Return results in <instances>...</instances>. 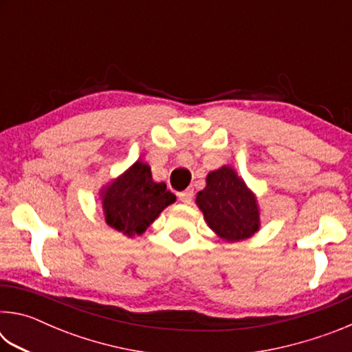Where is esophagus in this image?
I'll return each instance as SVG.
<instances>
[{
	"mask_svg": "<svg viewBox=\"0 0 352 352\" xmlns=\"http://www.w3.org/2000/svg\"><path fill=\"white\" fill-rule=\"evenodd\" d=\"M192 197H194L192 189H186V190H183V192L178 194V199H180L183 204H186V205H189L190 201H192Z\"/></svg>",
	"mask_w": 352,
	"mask_h": 352,
	"instance_id": "1",
	"label": "esophagus"
}]
</instances>
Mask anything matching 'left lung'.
<instances>
[{"mask_svg":"<svg viewBox=\"0 0 352 352\" xmlns=\"http://www.w3.org/2000/svg\"><path fill=\"white\" fill-rule=\"evenodd\" d=\"M195 204L210 228L220 239L237 242L252 237L261 226L256 195L230 166H222L206 177Z\"/></svg>","mask_w":352,"mask_h":352,"instance_id":"left-lung-1","label":"left lung"}]
</instances>
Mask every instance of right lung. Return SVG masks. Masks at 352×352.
<instances>
[{
	"label": "right lung",
	"mask_w": 352,
	"mask_h": 352,
	"mask_svg": "<svg viewBox=\"0 0 352 352\" xmlns=\"http://www.w3.org/2000/svg\"><path fill=\"white\" fill-rule=\"evenodd\" d=\"M107 225L133 237L142 234L175 195L164 183L153 182L151 166L136 162L100 190Z\"/></svg>",
	"instance_id": "right-lung-1"
}]
</instances>
